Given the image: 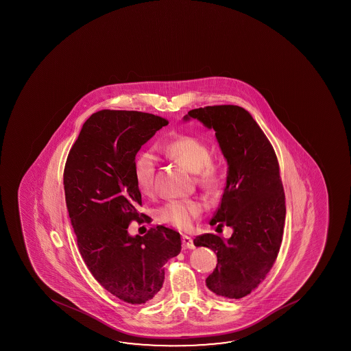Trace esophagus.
Listing matches in <instances>:
<instances>
[{
  "mask_svg": "<svg viewBox=\"0 0 351 351\" xmlns=\"http://www.w3.org/2000/svg\"><path fill=\"white\" fill-rule=\"evenodd\" d=\"M195 242L189 236H182V250H193Z\"/></svg>",
  "mask_w": 351,
  "mask_h": 351,
  "instance_id": "34e87169",
  "label": "esophagus"
}]
</instances>
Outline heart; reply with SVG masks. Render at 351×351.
<instances>
[{
    "mask_svg": "<svg viewBox=\"0 0 351 351\" xmlns=\"http://www.w3.org/2000/svg\"><path fill=\"white\" fill-rule=\"evenodd\" d=\"M161 152L195 173V181L202 189L215 193L223 184V167L213 160L212 152L206 142L191 134H181L161 145ZM156 173V156L142 152L133 162L136 184L141 192L148 195L153 190ZM201 202L175 199L167 202L158 210V219L164 224L180 230H189L202 212Z\"/></svg>",
    "mask_w": 351,
    "mask_h": 351,
    "instance_id": "obj_1",
    "label": "heart"
}]
</instances>
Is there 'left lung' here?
<instances>
[{
  "label": "left lung",
  "instance_id": "obj_1",
  "mask_svg": "<svg viewBox=\"0 0 351 351\" xmlns=\"http://www.w3.org/2000/svg\"><path fill=\"white\" fill-rule=\"evenodd\" d=\"M215 131L229 171L210 225L231 226L230 239L204 234L193 242L217 253L207 287L225 299H241L258 287L276 262L285 224V195L276 152L250 112L236 105L189 111ZM217 228V229H218Z\"/></svg>",
  "mask_w": 351,
  "mask_h": 351
}]
</instances>
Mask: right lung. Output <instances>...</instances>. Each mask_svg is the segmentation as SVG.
I'll return each instance as SVG.
<instances>
[{
	"label": "right lung",
	"instance_id": "right-lung-1",
	"mask_svg": "<svg viewBox=\"0 0 351 351\" xmlns=\"http://www.w3.org/2000/svg\"><path fill=\"white\" fill-rule=\"evenodd\" d=\"M167 123L148 112L100 110L84 122L64 165L66 204L82 258L95 280L127 304L154 299L164 265L181 251L173 229L150 228L134 237L127 231L143 217L136 154Z\"/></svg>",
	"mask_w": 351,
	"mask_h": 351
}]
</instances>
